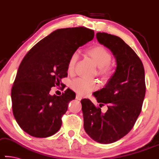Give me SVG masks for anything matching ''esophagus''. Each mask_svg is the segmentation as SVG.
<instances>
[{
    "label": "esophagus",
    "instance_id": "1",
    "mask_svg": "<svg viewBox=\"0 0 159 159\" xmlns=\"http://www.w3.org/2000/svg\"><path fill=\"white\" fill-rule=\"evenodd\" d=\"M76 99H77V100H81L82 99V97L80 95H76Z\"/></svg>",
    "mask_w": 159,
    "mask_h": 159
}]
</instances>
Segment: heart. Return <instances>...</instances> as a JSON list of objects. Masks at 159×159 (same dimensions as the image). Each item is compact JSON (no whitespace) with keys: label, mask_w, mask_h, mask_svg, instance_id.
<instances>
[{"label":"heart","mask_w":159,"mask_h":159,"mask_svg":"<svg viewBox=\"0 0 159 159\" xmlns=\"http://www.w3.org/2000/svg\"><path fill=\"white\" fill-rule=\"evenodd\" d=\"M87 54L95 61L98 66V74L104 79H110L114 75L113 68L110 66L112 61L111 54L102 46H95L87 49ZM79 59L77 52H72L70 55L67 64L68 72L74 70L75 64ZM99 83L95 80H87L84 78H77L71 83L73 90L80 95H88L98 88Z\"/></svg>","instance_id":"b5f03b06"}]
</instances>
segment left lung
<instances>
[{
    "label": "left lung",
    "mask_w": 159,
    "mask_h": 159,
    "mask_svg": "<svg viewBox=\"0 0 159 159\" xmlns=\"http://www.w3.org/2000/svg\"><path fill=\"white\" fill-rule=\"evenodd\" d=\"M98 41L111 50L117 67L105 87L93 93L98 103L82 99V110L86 133L100 143H112L127 135L141 112L146 95L143 63L132 48L118 36L98 32ZM108 109L102 114L101 107Z\"/></svg>",
    "instance_id": "left-lung-1"
}]
</instances>
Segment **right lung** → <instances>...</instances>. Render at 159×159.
Here are the masks:
<instances>
[{
    "instance_id": "1",
    "label": "right lung",
    "mask_w": 159,
    "mask_h": 159,
    "mask_svg": "<svg viewBox=\"0 0 159 159\" xmlns=\"http://www.w3.org/2000/svg\"><path fill=\"white\" fill-rule=\"evenodd\" d=\"M93 30L84 26L59 29L34 46L23 59L11 89L12 110L22 130L36 138L54 135L75 93L66 89L51 95L52 87L67 77L70 55L93 39Z\"/></svg>"
}]
</instances>
